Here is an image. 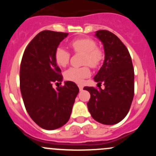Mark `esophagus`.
Masks as SVG:
<instances>
[{
  "label": "esophagus",
  "mask_w": 156,
  "mask_h": 156,
  "mask_svg": "<svg viewBox=\"0 0 156 156\" xmlns=\"http://www.w3.org/2000/svg\"><path fill=\"white\" fill-rule=\"evenodd\" d=\"M78 87H79L80 90H83V87L82 84H79V85H78Z\"/></svg>",
  "instance_id": "obj_1"
}]
</instances>
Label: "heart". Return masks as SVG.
Returning <instances> with one entry per match:
<instances>
[{"mask_svg":"<svg viewBox=\"0 0 156 156\" xmlns=\"http://www.w3.org/2000/svg\"><path fill=\"white\" fill-rule=\"evenodd\" d=\"M69 45L74 52L83 53V64L89 65L92 68H97L100 66L104 58V52L98 48L97 44L91 38L80 37L70 41ZM70 53L62 47H58L55 51V60L59 66L65 67L69 62ZM90 71L87 66L80 68L69 69L65 72V78L67 80L80 83L84 78L90 76Z\"/></svg>","mask_w":156,"mask_h":156,"instance_id":"b5f03b06","label":"heart"}]
</instances>
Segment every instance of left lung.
Returning a JSON list of instances; mask_svg holds the SVG:
<instances>
[{"label": "left lung", "instance_id": "1", "mask_svg": "<svg viewBox=\"0 0 156 156\" xmlns=\"http://www.w3.org/2000/svg\"><path fill=\"white\" fill-rule=\"evenodd\" d=\"M95 36L104 45L105 61L94 80L105 88H83L90 94L87 108L98 122L115 124L127 115L133 98V63L127 48L117 36L105 30L97 31Z\"/></svg>", "mask_w": 156, "mask_h": 156}]
</instances>
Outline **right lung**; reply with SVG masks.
Here are the masks:
<instances>
[{
    "instance_id": "1",
    "label": "right lung",
    "mask_w": 156,
    "mask_h": 156,
    "mask_svg": "<svg viewBox=\"0 0 156 156\" xmlns=\"http://www.w3.org/2000/svg\"><path fill=\"white\" fill-rule=\"evenodd\" d=\"M67 33L44 30L27 45L22 58L20 90L27 112L39 126L55 129L68 122L79 93L75 83H62V71L55 60V51Z\"/></svg>"
}]
</instances>
